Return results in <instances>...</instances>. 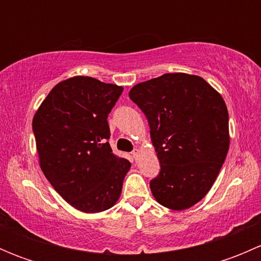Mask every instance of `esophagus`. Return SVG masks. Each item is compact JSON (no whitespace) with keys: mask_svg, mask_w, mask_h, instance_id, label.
<instances>
[{"mask_svg":"<svg viewBox=\"0 0 261 261\" xmlns=\"http://www.w3.org/2000/svg\"><path fill=\"white\" fill-rule=\"evenodd\" d=\"M139 154H140V151H139L138 149H134L133 152H131V155H133V158H134V159H135V160H138Z\"/></svg>","mask_w":261,"mask_h":261,"instance_id":"34e87169","label":"esophagus"}]
</instances>
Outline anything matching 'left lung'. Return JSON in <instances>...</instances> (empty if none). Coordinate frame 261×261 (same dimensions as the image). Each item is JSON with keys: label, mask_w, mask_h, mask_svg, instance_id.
<instances>
[{"label": "left lung", "mask_w": 261, "mask_h": 261, "mask_svg": "<svg viewBox=\"0 0 261 261\" xmlns=\"http://www.w3.org/2000/svg\"><path fill=\"white\" fill-rule=\"evenodd\" d=\"M128 97L146 116L160 162L152 196L170 210L189 208L208 193L227 155L225 101L203 78L186 73L136 84Z\"/></svg>", "instance_id": "obj_1"}]
</instances>
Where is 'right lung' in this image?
Returning a JSON list of instances; mask_svg holds the SVG:
<instances>
[{"label": "right lung", "instance_id": "right-lung-1", "mask_svg": "<svg viewBox=\"0 0 261 261\" xmlns=\"http://www.w3.org/2000/svg\"><path fill=\"white\" fill-rule=\"evenodd\" d=\"M123 88L91 77L58 83L34 116L40 167L55 191L82 212L116 203L131 164L112 152L107 117Z\"/></svg>", "mask_w": 261, "mask_h": 261}]
</instances>
